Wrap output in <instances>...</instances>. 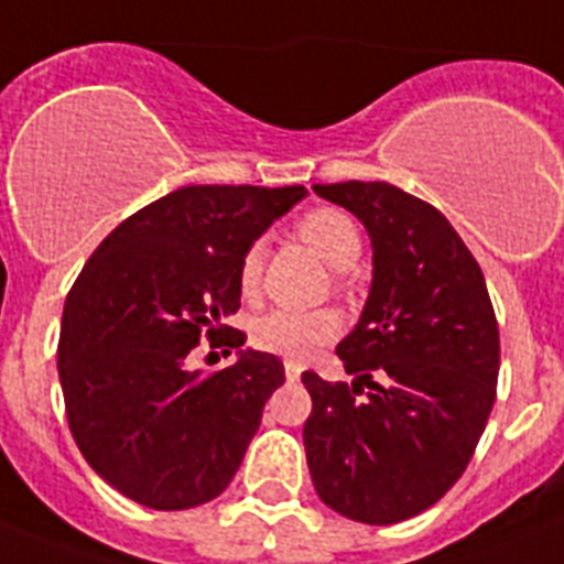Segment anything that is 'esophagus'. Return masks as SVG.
<instances>
[{
    "mask_svg": "<svg viewBox=\"0 0 564 564\" xmlns=\"http://www.w3.org/2000/svg\"><path fill=\"white\" fill-rule=\"evenodd\" d=\"M300 375H302V366H300V362L288 360V362H285V377H288V380H300Z\"/></svg>",
    "mask_w": 564,
    "mask_h": 564,
    "instance_id": "obj_1",
    "label": "esophagus"
}]
</instances>
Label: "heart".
<instances>
[{
  "label": "heart",
  "mask_w": 564,
  "mask_h": 564,
  "mask_svg": "<svg viewBox=\"0 0 564 564\" xmlns=\"http://www.w3.org/2000/svg\"><path fill=\"white\" fill-rule=\"evenodd\" d=\"M300 239L323 259L334 271H348L360 256V230L355 218L337 207H314L296 221ZM264 271V245L253 241L239 259V291L253 296L259 291ZM339 334V316L328 308L319 311H268L253 323V346L268 355L285 357V360H305L319 346L332 343Z\"/></svg>",
  "instance_id": "obj_1"
}]
</instances>
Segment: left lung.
Listing matches in <instances>:
<instances>
[{
  "label": "left lung",
  "instance_id": "left-lung-1",
  "mask_svg": "<svg viewBox=\"0 0 564 564\" xmlns=\"http://www.w3.org/2000/svg\"><path fill=\"white\" fill-rule=\"evenodd\" d=\"M371 239V291L337 346L355 383L302 375V426L316 496L346 519L423 513L467 469L499 380V323L487 282L444 213L386 181L314 184Z\"/></svg>",
  "mask_w": 564,
  "mask_h": 564
}]
</instances>
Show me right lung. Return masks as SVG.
I'll use <instances>...</instances> for the list:
<instances>
[{
  "mask_svg": "<svg viewBox=\"0 0 564 564\" xmlns=\"http://www.w3.org/2000/svg\"><path fill=\"white\" fill-rule=\"evenodd\" d=\"M305 187L195 184L158 198L100 241L65 296L57 369L68 430L97 476L152 510L227 490L262 409L285 383L268 351L225 325L241 305L239 259ZM240 348L204 376L200 341Z\"/></svg>",
  "mask_w": 564,
  "mask_h": 564,
  "instance_id": "1",
  "label": "right lung"
}]
</instances>
